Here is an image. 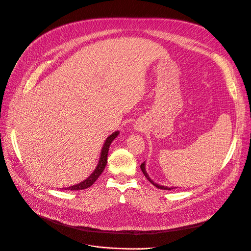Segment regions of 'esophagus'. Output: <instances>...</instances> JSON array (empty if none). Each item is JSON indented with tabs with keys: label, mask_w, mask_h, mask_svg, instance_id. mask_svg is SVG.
Listing matches in <instances>:
<instances>
[{
	"label": "esophagus",
	"mask_w": 251,
	"mask_h": 251,
	"mask_svg": "<svg viewBox=\"0 0 251 251\" xmlns=\"http://www.w3.org/2000/svg\"><path fill=\"white\" fill-rule=\"evenodd\" d=\"M137 129H138V128H137Z\"/></svg>",
	"instance_id": "34e87169"
}]
</instances>
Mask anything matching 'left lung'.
<instances>
[{
	"label": "left lung",
	"instance_id": "1",
	"mask_svg": "<svg viewBox=\"0 0 251 251\" xmlns=\"http://www.w3.org/2000/svg\"><path fill=\"white\" fill-rule=\"evenodd\" d=\"M141 170H142V172H143V174H144V176L147 177V180L151 183V184H153L156 188H158V189H161V190H168V191H171L172 189H174V188H169V187H165V186H160V185H158V184H156V183H154L151 178H150V176H148V174H147V172H146V169H145V162L144 163H142L141 164Z\"/></svg>",
	"mask_w": 251,
	"mask_h": 251
}]
</instances>
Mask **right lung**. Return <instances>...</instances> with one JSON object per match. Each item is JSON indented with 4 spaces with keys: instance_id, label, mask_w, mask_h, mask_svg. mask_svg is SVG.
<instances>
[{
    "instance_id": "right-lung-1",
    "label": "right lung",
    "mask_w": 251,
    "mask_h": 251,
    "mask_svg": "<svg viewBox=\"0 0 251 251\" xmlns=\"http://www.w3.org/2000/svg\"><path fill=\"white\" fill-rule=\"evenodd\" d=\"M119 132L116 131L114 133H112L108 138L106 139L104 145H103V148L101 150V154H100V159H99V162H98V165L96 167V169L93 171V173L86 178V180H84L83 182L77 184V185H74L71 187H68V188H65L64 190H68V191H79V190H84V189H87L89 188L90 186H92L95 181L97 180V178L99 177V176L102 174V172L104 171L105 169V166L107 164V155H108V150H109V147L111 145L112 141L118 136Z\"/></svg>"
}]
</instances>
